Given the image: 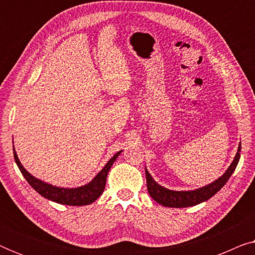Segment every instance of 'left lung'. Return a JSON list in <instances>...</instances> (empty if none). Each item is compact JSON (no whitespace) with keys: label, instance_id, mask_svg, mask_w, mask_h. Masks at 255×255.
<instances>
[{"label":"left lung","instance_id":"1","mask_svg":"<svg viewBox=\"0 0 255 255\" xmlns=\"http://www.w3.org/2000/svg\"><path fill=\"white\" fill-rule=\"evenodd\" d=\"M240 151H242V144L238 146V151L233 159L231 165L226 169V172L221 177L215 180L214 182L207 184V186L198 188L195 190H170L167 188L160 186L158 182H155L154 179L148 173V170L145 167L146 174V183H147V190L151 197L156 203L168 208H187L194 207V205L200 204L202 202L208 201L215 194H217L219 190L224 187V184L228 182L230 176L235 172L237 165H238L240 159Z\"/></svg>","mask_w":255,"mask_h":255}]
</instances>
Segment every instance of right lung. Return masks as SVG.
<instances>
[{
	"label": "right lung",
	"mask_w": 255,
	"mask_h": 255,
	"mask_svg": "<svg viewBox=\"0 0 255 255\" xmlns=\"http://www.w3.org/2000/svg\"><path fill=\"white\" fill-rule=\"evenodd\" d=\"M122 151L117 152L116 154L106 163V166L103 167L102 170H100V173H97V175L94 177L89 183L78 188H61L57 186H52V184L44 182V181L31 175V174L24 168L22 163H20L18 156H17V153L15 151V147H13V158H15V161L17 163V166H18L20 173L23 174L25 180L38 194H40L41 196L47 198V200L55 202V203L65 205H79V207H81V205L92 204L93 202H95L97 198L102 195L104 188H106L108 173H109L111 166H113L115 160L118 158V155H120Z\"/></svg>",
	"instance_id": "right-lung-1"
}]
</instances>
